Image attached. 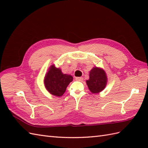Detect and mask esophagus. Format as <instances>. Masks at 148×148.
<instances>
[{
	"mask_svg": "<svg viewBox=\"0 0 148 148\" xmlns=\"http://www.w3.org/2000/svg\"><path fill=\"white\" fill-rule=\"evenodd\" d=\"M75 79H76V81H81V82H82V81H83V77H76V78H75Z\"/></svg>",
	"mask_w": 148,
	"mask_h": 148,
	"instance_id": "esophagus-1",
	"label": "esophagus"
}]
</instances>
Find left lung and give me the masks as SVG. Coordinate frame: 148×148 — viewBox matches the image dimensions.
I'll return each instance as SVG.
<instances>
[{"instance_id":"1","label":"left lung","mask_w":148,"mask_h":148,"mask_svg":"<svg viewBox=\"0 0 148 148\" xmlns=\"http://www.w3.org/2000/svg\"><path fill=\"white\" fill-rule=\"evenodd\" d=\"M89 79L86 83L92 93H99L105 88L108 83V77L103 69L94 67L90 71Z\"/></svg>"}]
</instances>
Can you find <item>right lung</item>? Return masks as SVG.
Listing matches in <instances>:
<instances>
[{
    "label": "right lung",
    "mask_w": 148,
    "mask_h": 148,
    "mask_svg": "<svg viewBox=\"0 0 148 148\" xmlns=\"http://www.w3.org/2000/svg\"><path fill=\"white\" fill-rule=\"evenodd\" d=\"M73 80L70 74H64L60 68H56L53 64L49 67L44 79L46 90L56 97H61L65 93L68 85Z\"/></svg>",
    "instance_id": "right-lung-1"
}]
</instances>
